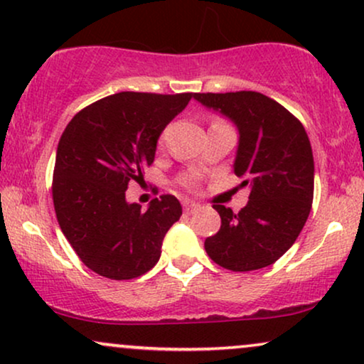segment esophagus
<instances>
[{"label": "esophagus", "instance_id": "obj_1", "mask_svg": "<svg viewBox=\"0 0 364 364\" xmlns=\"http://www.w3.org/2000/svg\"><path fill=\"white\" fill-rule=\"evenodd\" d=\"M199 208H200V205L196 204V203H186V204H183V213L192 214V213H196V210Z\"/></svg>", "mask_w": 364, "mask_h": 364}]
</instances>
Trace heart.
Here are the masks:
<instances>
[{"mask_svg":"<svg viewBox=\"0 0 364 364\" xmlns=\"http://www.w3.org/2000/svg\"><path fill=\"white\" fill-rule=\"evenodd\" d=\"M216 123H223V121L221 119H214L213 124H216ZM183 183H186L187 187H191L192 186V181H183Z\"/></svg>","mask_w":364,"mask_h":364,"instance_id":"heart-1","label":"heart"}]
</instances>
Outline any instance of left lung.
I'll return each instance as SVG.
<instances>
[{
    "label": "left lung",
    "instance_id": "1",
    "mask_svg": "<svg viewBox=\"0 0 364 364\" xmlns=\"http://www.w3.org/2000/svg\"><path fill=\"white\" fill-rule=\"evenodd\" d=\"M240 132L235 173L251 192L240 213L214 204L221 228L204 241L209 258L232 272L275 263L295 243L314 199V156L306 128L272 97L255 91L197 92Z\"/></svg>",
    "mask_w": 364,
    "mask_h": 364
}]
</instances>
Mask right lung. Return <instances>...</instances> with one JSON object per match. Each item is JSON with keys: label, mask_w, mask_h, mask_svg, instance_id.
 <instances>
[{"label": "right lung", "mask_w": 364, "mask_h": 364, "mask_svg": "<svg viewBox=\"0 0 364 364\" xmlns=\"http://www.w3.org/2000/svg\"><path fill=\"white\" fill-rule=\"evenodd\" d=\"M194 92H118L80 109L57 146L52 197L57 221L80 262L111 280H132L155 267L161 241L182 216L164 194L146 210L128 204L132 181L154 164L164 128Z\"/></svg>", "instance_id": "right-lung-1"}]
</instances>
